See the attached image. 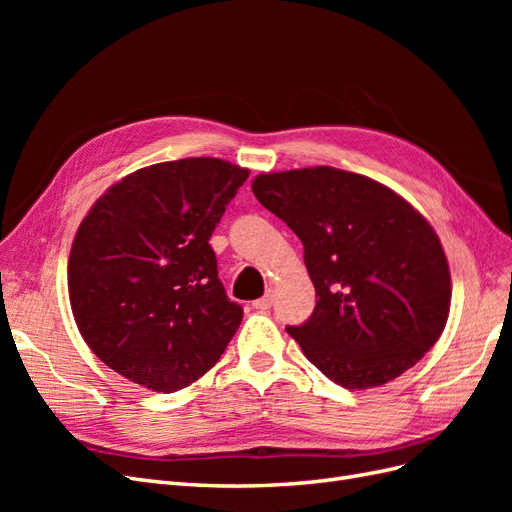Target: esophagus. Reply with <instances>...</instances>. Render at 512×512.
Wrapping results in <instances>:
<instances>
[{
	"label": "esophagus",
	"instance_id": "1",
	"mask_svg": "<svg viewBox=\"0 0 512 512\" xmlns=\"http://www.w3.org/2000/svg\"><path fill=\"white\" fill-rule=\"evenodd\" d=\"M252 305H254V309H258V312H265V309H269V307L273 305V292H271V290H267V292H265V297L256 299Z\"/></svg>",
	"mask_w": 512,
	"mask_h": 512
}]
</instances>
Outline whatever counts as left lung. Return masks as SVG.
<instances>
[{
  "mask_svg": "<svg viewBox=\"0 0 512 512\" xmlns=\"http://www.w3.org/2000/svg\"><path fill=\"white\" fill-rule=\"evenodd\" d=\"M252 192L303 243L318 301L286 331L309 363L363 391L423 359L446 327L451 271L436 230L408 200L333 166L262 173Z\"/></svg>",
  "mask_w": 512,
  "mask_h": 512,
  "instance_id": "8db88e82",
  "label": "left lung"
}]
</instances>
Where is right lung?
<instances>
[{
    "mask_svg": "<svg viewBox=\"0 0 512 512\" xmlns=\"http://www.w3.org/2000/svg\"><path fill=\"white\" fill-rule=\"evenodd\" d=\"M250 170L220 158L162 162L123 177L89 209L68 260L85 344L119 376L185 389L220 361L243 309L209 245Z\"/></svg>",
    "mask_w": 512,
    "mask_h": 512,
    "instance_id": "add662e5",
    "label": "right lung"
}]
</instances>
